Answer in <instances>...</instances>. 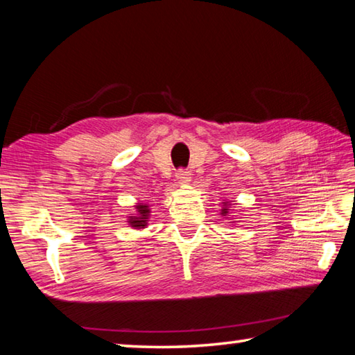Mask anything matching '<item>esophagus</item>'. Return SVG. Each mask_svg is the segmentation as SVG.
I'll use <instances>...</instances> for the list:
<instances>
[{
	"instance_id": "1",
	"label": "esophagus",
	"mask_w": 355,
	"mask_h": 355,
	"mask_svg": "<svg viewBox=\"0 0 355 355\" xmlns=\"http://www.w3.org/2000/svg\"><path fill=\"white\" fill-rule=\"evenodd\" d=\"M176 180L179 184H188L191 180V175H190V171H187V170H179L178 173H176Z\"/></svg>"
}]
</instances>
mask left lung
<instances>
[{"instance_id":"1","label":"left lung","mask_w":355,"mask_h":355,"mask_svg":"<svg viewBox=\"0 0 355 355\" xmlns=\"http://www.w3.org/2000/svg\"><path fill=\"white\" fill-rule=\"evenodd\" d=\"M222 205H223V207H222V209H220V216H223L225 218L231 220V222L234 223V218H232V217H230V208H231V202L225 199V200L222 202Z\"/></svg>"}]
</instances>
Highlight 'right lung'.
<instances>
[{"instance_id": "add662e5", "label": "right lung", "mask_w": 355, "mask_h": 355, "mask_svg": "<svg viewBox=\"0 0 355 355\" xmlns=\"http://www.w3.org/2000/svg\"><path fill=\"white\" fill-rule=\"evenodd\" d=\"M150 205L146 202H139L135 205V212L128 217V223L133 230H144L150 217Z\"/></svg>"}]
</instances>
